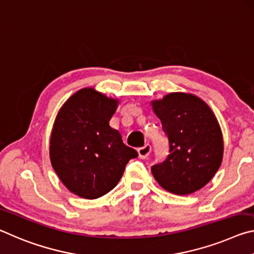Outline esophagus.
<instances>
[{
	"label": "esophagus",
	"mask_w": 254,
	"mask_h": 254,
	"mask_svg": "<svg viewBox=\"0 0 254 254\" xmlns=\"http://www.w3.org/2000/svg\"><path fill=\"white\" fill-rule=\"evenodd\" d=\"M151 151H152V147L149 144H145L143 147H139L137 149V152H138V156L140 159H147L148 155L151 154Z\"/></svg>",
	"instance_id": "obj_1"
}]
</instances>
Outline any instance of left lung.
<instances>
[{
	"label": "left lung",
	"mask_w": 254,
	"mask_h": 254,
	"mask_svg": "<svg viewBox=\"0 0 254 254\" xmlns=\"http://www.w3.org/2000/svg\"><path fill=\"white\" fill-rule=\"evenodd\" d=\"M151 105L170 144L166 160L152 166L153 177L169 192L193 193L208 184L222 164L218 120L202 99L191 93L172 92Z\"/></svg>",
	"instance_id": "left-lung-1"
}]
</instances>
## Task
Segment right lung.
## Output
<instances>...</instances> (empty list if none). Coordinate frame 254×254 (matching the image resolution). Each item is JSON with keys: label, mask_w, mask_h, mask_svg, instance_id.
<instances>
[{"label": "right lung", "mask_w": 254, "mask_h": 254, "mask_svg": "<svg viewBox=\"0 0 254 254\" xmlns=\"http://www.w3.org/2000/svg\"><path fill=\"white\" fill-rule=\"evenodd\" d=\"M118 103V99L84 88L70 95L56 116L49 140L51 163L62 184L78 197L105 196L138 155L109 125Z\"/></svg>", "instance_id": "obj_1"}]
</instances>
